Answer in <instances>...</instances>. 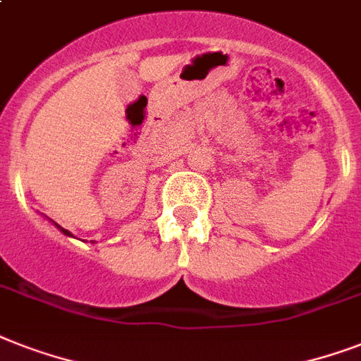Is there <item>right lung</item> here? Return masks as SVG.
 <instances>
[{"instance_id": "right-lung-1", "label": "right lung", "mask_w": 361, "mask_h": 361, "mask_svg": "<svg viewBox=\"0 0 361 361\" xmlns=\"http://www.w3.org/2000/svg\"><path fill=\"white\" fill-rule=\"evenodd\" d=\"M56 225H58V223H56ZM58 228H59V231H61V232H63V234H67V236H71V232H69V231H65V228H61V226H59V225H58Z\"/></svg>"}]
</instances>
